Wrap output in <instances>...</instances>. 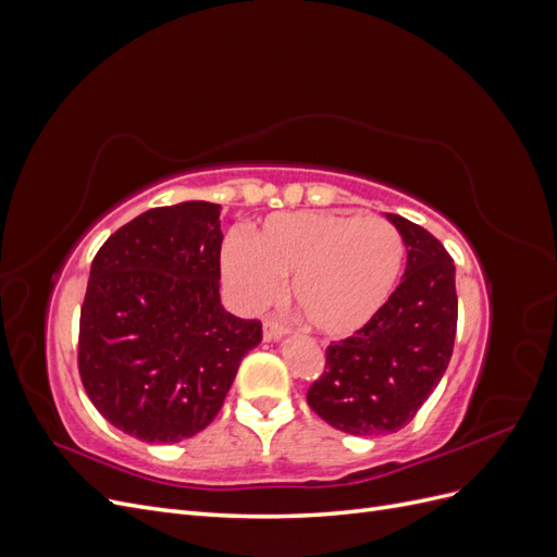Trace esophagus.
I'll use <instances>...</instances> for the list:
<instances>
[{
	"mask_svg": "<svg viewBox=\"0 0 557 557\" xmlns=\"http://www.w3.org/2000/svg\"><path fill=\"white\" fill-rule=\"evenodd\" d=\"M288 334V327L276 323L274 318H267L264 320V342H278L281 336Z\"/></svg>",
	"mask_w": 557,
	"mask_h": 557,
	"instance_id": "esophagus-1",
	"label": "esophagus"
}]
</instances>
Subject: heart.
Wrapping results in <instances>:
<instances>
[{
    "instance_id": "b5f03b06",
    "label": "heart",
    "mask_w": 557,
    "mask_h": 557,
    "mask_svg": "<svg viewBox=\"0 0 557 557\" xmlns=\"http://www.w3.org/2000/svg\"><path fill=\"white\" fill-rule=\"evenodd\" d=\"M404 239L379 215L336 211L276 213L252 230L250 244L232 237L223 246V276L246 309H264L290 281L299 315L325 336L364 327L395 290Z\"/></svg>"
}]
</instances>
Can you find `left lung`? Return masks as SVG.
Listing matches in <instances>:
<instances>
[{
	"instance_id": "obj_1",
	"label": "left lung",
	"mask_w": 557,
	"mask_h": 557,
	"mask_svg": "<svg viewBox=\"0 0 557 557\" xmlns=\"http://www.w3.org/2000/svg\"><path fill=\"white\" fill-rule=\"evenodd\" d=\"M407 246V269L381 311L325 352L309 407L332 428L379 436L411 423L440 385L458 327L455 264L440 239L385 213Z\"/></svg>"
}]
</instances>
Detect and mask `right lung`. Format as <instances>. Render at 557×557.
I'll use <instances>...</instances> for the list:
<instances>
[{"mask_svg": "<svg viewBox=\"0 0 557 557\" xmlns=\"http://www.w3.org/2000/svg\"><path fill=\"white\" fill-rule=\"evenodd\" d=\"M221 205L150 209L104 242L81 307L78 372L95 409L148 444H176L221 411L258 320L221 305Z\"/></svg>", "mask_w": 557, "mask_h": 557, "instance_id": "obj_1", "label": "right lung"}]
</instances>
